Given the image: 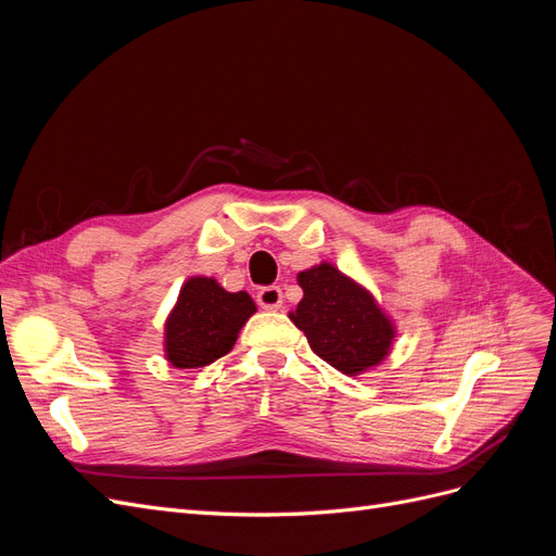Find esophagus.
<instances>
[{"label":"esophagus","mask_w":556,"mask_h":556,"mask_svg":"<svg viewBox=\"0 0 556 556\" xmlns=\"http://www.w3.org/2000/svg\"><path fill=\"white\" fill-rule=\"evenodd\" d=\"M257 304L264 311H278L282 306V290L278 285H266V288L257 292Z\"/></svg>","instance_id":"34e87169"}]
</instances>
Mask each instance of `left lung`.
<instances>
[{
	"label": "left lung",
	"mask_w": 556,
	"mask_h": 556,
	"mask_svg": "<svg viewBox=\"0 0 556 556\" xmlns=\"http://www.w3.org/2000/svg\"><path fill=\"white\" fill-rule=\"evenodd\" d=\"M296 280L304 299L290 317L319 359L357 376L387 357L394 327L355 280L327 262L301 271Z\"/></svg>",
	"instance_id": "8db88e82"
}]
</instances>
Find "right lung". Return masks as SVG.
<instances>
[{"label": "right lung", "instance_id": "add662e5", "mask_svg": "<svg viewBox=\"0 0 556 556\" xmlns=\"http://www.w3.org/2000/svg\"><path fill=\"white\" fill-rule=\"evenodd\" d=\"M255 311L248 292H227L213 278H190L166 319V359L176 368H199L225 357Z\"/></svg>", "mask_w": 556, "mask_h": 556}]
</instances>
